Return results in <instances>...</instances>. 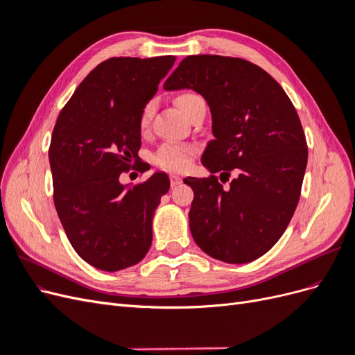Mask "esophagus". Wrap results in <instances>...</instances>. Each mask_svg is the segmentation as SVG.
I'll use <instances>...</instances> for the list:
<instances>
[{"label":"esophagus","mask_w":355,"mask_h":355,"mask_svg":"<svg viewBox=\"0 0 355 355\" xmlns=\"http://www.w3.org/2000/svg\"><path fill=\"white\" fill-rule=\"evenodd\" d=\"M170 184L171 187H178L182 184V178L178 175H170Z\"/></svg>","instance_id":"1"}]
</instances>
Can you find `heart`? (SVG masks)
Masks as SVG:
<instances>
[{
  "mask_svg": "<svg viewBox=\"0 0 355 355\" xmlns=\"http://www.w3.org/2000/svg\"><path fill=\"white\" fill-rule=\"evenodd\" d=\"M198 98L200 96H197L196 93L185 92L176 96V103L180 108V111L185 112L188 106ZM153 110H154L153 103H146L145 108L142 110L141 118H139V124H141L142 128H145L149 120H151ZM194 154H196L194 148L189 145L166 144L163 146H159L158 151L154 154V163L161 168L171 170V171H182L189 167Z\"/></svg>",
  "mask_w": 355,
  "mask_h": 355,
  "instance_id": "obj_1",
  "label": "heart"
}]
</instances>
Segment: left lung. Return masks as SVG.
Listing matches in <instances>:
<instances>
[{
  "mask_svg": "<svg viewBox=\"0 0 355 355\" xmlns=\"http://www.w3.org/2000/svg\"><path fill=\"white\" fill-rule=\"evenodd\" d=\"M189 89L206 99L211 133L201 163L218 178H188L194 191L189 230L200 249L227 263H247L280 240L296 210L308 161L293 103L270 73L216 55L188 56L164 90Z\"/></svg>",
  "mask_w": 355,
  "mask_h": 355,
  "instance_id": "left-lung-1",
  "label": "left lung"
}]
</instances>
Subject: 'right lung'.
Here are the masks:
<instances>
[{"label": "right lung", "instance_id": "add662e5", "mask_svg": "<svg viewBox=\"0 0 355 355\" xmlns=\"http://www.w3.org/2000/svg\"><path fill=\"white\" fill-rule=\"evenodd\" d=\"M175 56L112 58L83 80L59 114L49 151L55 206L73 250L106 272L141 262L153 219L170 188L154 173L128 188L120 175L137 163L141 118Z\"/></svg>", "mask_w": 355, "mask_h": 355}]
</instances>
